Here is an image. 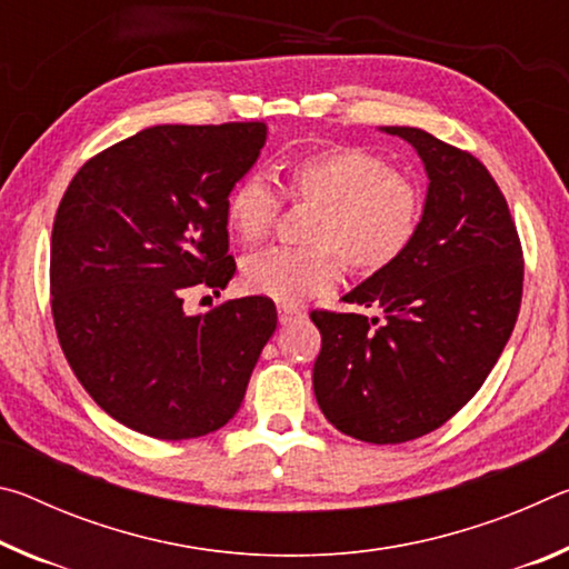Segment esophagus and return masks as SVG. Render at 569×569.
Segmentation results:
<instances>
[{
	"label": "esophagus",
	"instance_id": "obj_1",
	"mask_svg": "<svg viewBox=\"0 0 569 569\" xmlns=\"http://www.w3.org/2000/svg\"><path fill=\"white\" fill-rule=\"evenodd\" d=\"M301 319H306V311H303V308H298V306H288V303H281V306H278V321H281V326H288V323L301 321Z\"/></svg>",
	"mask_w": 569,
	"mask_h": 569
}]
</instances>
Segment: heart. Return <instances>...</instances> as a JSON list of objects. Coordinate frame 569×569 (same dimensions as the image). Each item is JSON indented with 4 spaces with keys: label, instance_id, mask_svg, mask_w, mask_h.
<instances>
[{
    "label": "heart",
    "instance_id": "1",
    "mask_svg": "<svg viewBox=\"0 0 569 569\" xmlns=\"http://www.w3.org/2000/svg\"><path fill=\"white\" fill-rule=\"evenodd\" d=\"M288 192L319 203L308 228L311 248H266L243 261L248 291L278 303H301L341 281L343 261L373 273L407 250L421 220V192L387 160L353 146L306 152L288 166ZM281 213V196L261 172L238 180L226 200V223L243 243L263 240Z\"/></svg>",
    "mask_w": 569,
    "mask_h": 569
}]
</instances>
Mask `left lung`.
Wrapping results in <instances>:
<instances>
[{"instance_id": "obj_1", "label": "left lung", "mask_w": 569, "mask_h": 569, "mask_svg": "<svg viewBox=\"0 0 569 569\" xmlns=\"http://www.w3.org/2000/svg\"><path fill=\"white\" fill-rule=\"evenodd\" d=\"M381 132L423 162L421 220L397 261L343 296L379 308L381 323L311 313L321 331L313 393L343 435L401 445L439 429L485 383L512 336L525 266L502 190L475 156L419 128Z\"/></svg>"}]
</instances>
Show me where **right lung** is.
<instances>
[{"instance_id":"add662e5","label":"right lung","mask_w":569,"mask_h":569,"mask_svg":"<svg viewBox=\"0 0 569 569\" xmlns=\"http://www.w3.org/2000/svg\"><path fill=\"white\" fill-rule=\"evenodd\" d=\"M263 146V122L152 124L84 162L57 208V339L94 403L132 431L203 437L240 409L273 301L188 316L182 296L233 278L226 200Z\"/></svg>"}]
</instances>
